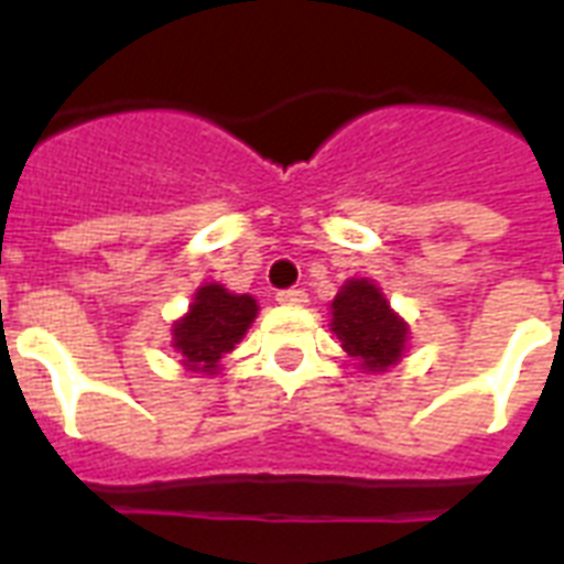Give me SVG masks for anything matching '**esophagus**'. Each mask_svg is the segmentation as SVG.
Listing matches in <instances>:
<instances>
[{"label":"esophagus","mask_w":564,"mask_h":564,"mask_svg":"<svg viewBox=\"0 0 564 564\" xmlns=\"http://www.w3.org/2000/svg\"><path fill=\"white\" fill-rule=\"evenodd\" d=\"M278 301H281V304H295V307H299V304H307V292L304 290H295V286H292V290H281L278 292Z\"/></svg>","instance_id":"esophagus-1"}]
</instances>
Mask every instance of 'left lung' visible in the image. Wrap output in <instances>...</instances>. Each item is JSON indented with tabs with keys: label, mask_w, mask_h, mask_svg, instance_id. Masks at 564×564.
I'll list each match as a JSON object with an SVG mask.
<instances>
[{
	"label": "left lung",
	"mask_w": 564,
	"mask_h": 564,
	"mask_svg": "<svg viewBox=\"0 0 564 564\" xmlns=\"http://www.w3.org/2000/svg\"><path fill=\"white\" fill-rule=\"evenodd\" d=\"M334 334L351 357L371 371L401 360L406 325L394 316L375 283L348 281L334 299Z\"/></svg>",
	"instance_id": "left-lung-1"
}]
</instances>
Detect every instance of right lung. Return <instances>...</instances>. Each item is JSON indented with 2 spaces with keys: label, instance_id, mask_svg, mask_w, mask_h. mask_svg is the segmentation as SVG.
<instances>
[{
  "label": "right lung",
  "instance_id": "1",
  "mask_svg": "<svg viewBox=\"0 0 564 564\" xmlns=\"http://www.w3.org/2000/svg\"><path fill=\"white\" fill-rule=\"evenodd\" d=\"M257 304L251 295H230L219 283H207L195 292L189 313L181 318L172 336L184 362L195 371H216V362L234 351L254 322Z\"/></svg>",
  "mask_w": 564,
  "mask_h": 564
}]
</instances>
